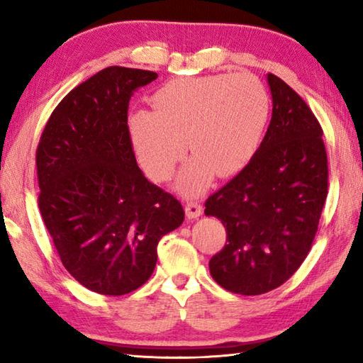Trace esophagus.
Here are the masks:
<instances>
[{
    "instance_id": "esophagus-1",
    "label": "esophagus",
    "mask_w": 363,
    "mask_h": 363,
    "mask_svg": "<svg viewBox=\"0 0 363 363\" xmlns=\"http://www.w3.org/2000/svg\"><path fill=\"white\" fill-rule=\"evenodd\" d=\"M203 214V208H201L200 203H195V201H190V203L186 205V216L189 219H196Z\"/></svg>"
}]
</instances>
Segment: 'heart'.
Masks as SVG:
<instances>
[{"instance_id": "1", "label": "heart", "mask_w": 363, "mask_h": 363, "mask_svg": "<svg viewBox=\"0 0 363 363\" xmlns=\"http://www.w3.org/2000/svg\"><path fill=\"white\" fill-rule=\"evenodd\" d=\"M152 104L153 112L128 116L131 144L145 173L164 181L187 143L195 158L176 181L184 195L200 194L211 171L219 177L238 173L255 155L269 115L266 88L248 73L171 79Z\"/></svg>"}]
</instances>
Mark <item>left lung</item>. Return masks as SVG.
I'll return each instance as SVG.
<instances>
[{
	"label": "left lung",
	"instance_id": "8db88e82",
	"mask_svg": "<svg viewBox=\"0 0 363 363\" xmlns=\"http://www.w3.org/2000/svg\"><path fill=\"white\" fill-rule=\"evenodd\" d=\"M272 118L247 167L205 203L227 232L210 261L227 291L262 294L291 277L309 255L328 194L322 128L284 79L267 73Z\"/></svg>",
	"mask_w": 363,
	"mask_h": 363
}]
</instances>
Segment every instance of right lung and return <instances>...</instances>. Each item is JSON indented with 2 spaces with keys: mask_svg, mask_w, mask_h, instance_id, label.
Here are the masks:
<instances>
[{
  "mask_svg": "<svg viewBox=\"0 0 363 363\" xmlns=\"http://www.w3.org/2000/svg\"><path fill=\"white\" fill-rule=\"evenodd\" d=\"M155 72L107 67L70 91L36 150L40 211L64 267L88 290L121 296L155 269L160 238L184 210L139 169L128 133L133 93Z\"/></svg>",
  "mask_w": 363,
  "mask_h": 363,
  "instance_id": "add662e5",
  "label": "right lung"
}]
</instances>
